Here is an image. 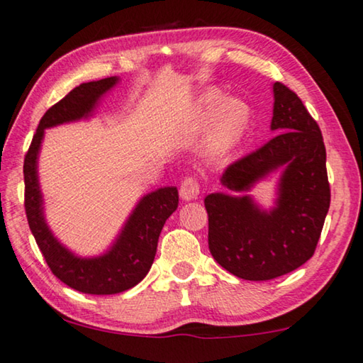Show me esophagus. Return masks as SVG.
<instances>
[{"label":"esophagus","instance_id":"1","mask_svg":"<svg viewBox=\"0 0 363 363\" xmlns=\"http://www.w3.org/2000/svg\"><path fill=\"white\" fill-rule=\"evenodd\" d=\"M199 191H201V185L194 177H186L185 180L182 182V186H180L182 199L189 201V199L198 198Z\"/></svg>","mask_w":363,"mask_h":363}]
</instances>
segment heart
I'll return each mask as SVG.
<instances>
[{
  "label": "heart",
  "mask_w": 363,
  "mask_h": 363,
  "mask_svg": "<svg viewBox=\"0 0 363 363\" xmlns=\"http://www.w3.org/2000/svg\"><path fill=\"white\" fill-rule=\"evenodd\" d=\"M199 116L204 121L214 118V131L211 139V150L220 157L227 154L242 138L250 120V108L243 100L235 97L222 99L219 94L209 92L199 100Z\"/></svg>",
  "instance_id": "b5f03b06"
}]
</instances>
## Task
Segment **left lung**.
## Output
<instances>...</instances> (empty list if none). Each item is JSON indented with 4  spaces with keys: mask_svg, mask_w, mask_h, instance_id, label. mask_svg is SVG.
<instances>
[{
    "mask_svg": "<svg viewBox=\"0 0 363 363\" xmlns=\"http://www.w3.org/2000/svg\"><path fill=\"white\" fill-rule=\"evenodd\" d=\"M271 130L264 146L235 160L220 182L248 191L256 182L284 167L276 208L263 211L250 196L211 193L209 252L224 269L247 281L287 274L313 256L330 209L331 189L321 130L297 94L274 82Z\"/></svg>",
    "mask_w": 363,
    "mask_h": 363,
    "instance_id": "obj_1",
    "label": "left lung"
}]
</instances>
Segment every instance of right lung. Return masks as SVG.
I'll use <instances>...</instances> for the list:
<instances>
[{"instance_id": "obj_1", "label": "right lung", "mask_w": 363, "mask_h": 363, "mask_svg": "<svg viewBox=\"0 0 363 363\" xmlns=\"http://www.w3.org/2000/svg\"><path fill=\"white\" fill-rule=\"evenodd\" d=\"M118 77L84 82L50 107L42 116L24 159V206L32 235L47 264L61 282L74 291L92 295L125 292L143 281L154 263L159 235L165 220L178 208V189L159 188L139 201L123 230L107 253L97 258H79L65 248L50 230L43 217V201L37 177V155L47 128L87 118L99 99L110 91Z\"/></svg>"}]
</instances>
